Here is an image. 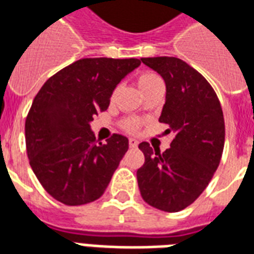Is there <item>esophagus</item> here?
Segmentation results:
<instances>
[{
    "label": "esophagus",
    "mask_w": 254,
    "mask_h": 254,
    "mask_svg": "<svg viewBox=\"0 0 254 254\" xmlns=\"http://www.w3.org/2000/svg\"><path fill=\"white\" fill-rule=\"evenodd\" d=\"M128 144H129V147H131V148H136V147H137V140H136V139H129Z\"/></svg>",
    "instance_id": "esophagus-1"
}]
</instances>
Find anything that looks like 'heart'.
Wrapping results in <instances>:
<instances>
[{"label":"heart","instance_id":"1","mask_svg":"<svg viewBox=\"0 0 254 254\" xmlns=\"http://www.w3.org/2000/svg\"><path fill=\"white\" fill-rule=\"evenodd\" d=\"M162 83V78L154 71H143L137 75V86H139V88H140L143 94H147L152 88H155L156 86ZM114 95H115V91L113 94V96ZM122 126H123V129L127 131V132L135 133L141 127V121H139L136 118H129V119H126Z\"/></svg>","mask_w":254,"mask_h":254}]
</instances>
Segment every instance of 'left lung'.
Returning a JSON list of instances; mask_svg holds the SVG:
<instances>
[{"label":"left lung","instance_id":"obj_1","mask_svg":"<svg viewBox=\"0 0 254 254\" xmlns=\"http://www.w3.org/2000/svg\"><path fill=\"white\" fill-rule=\"evenodd\" d=\"M166 82V105L160 123L174 132L171 147L163 154L147 141L139 148L144 164L137 170L143 200L164 212L190 205L207 188L223 156L225 125L215 90L204 76L175 57L141 58Z\"/></svg>","mask_w":254,"mask_h":254}]
</instances>
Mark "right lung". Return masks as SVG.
I'll return each mask as SVG.
<instances>
[{"label": "right lung", "mask_w": 254, "mask_h": 254, "mask_svg": "<svg viewBox=\"0 0 254 254\" xmlns=\"http://www.w3.org/2000/svg\"><path fill=\"white\" fill-rule=\"evenodd\" d=\"M140 60L83 58L45 82L25 122L31 170L47 193L66 205H83L105 193L128 149L113 133L98 143L90 122L110 105L117 84Z\"/></svg>", "instance_id": "add662e5"}]
</instances>
